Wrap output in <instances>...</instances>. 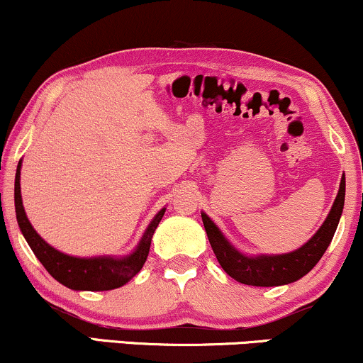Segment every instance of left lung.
I'll return each instance as SVG.
<instances>
[{"instance_id": "left-lung-1", "label": "left lung", "mask_w": 363, "mask_h": 363, "mask_svg": "<svg viewBox=\"0 0 363 363\" xmlns=\"http://www.w3.org/2000/svg\"><path fill=\"white\" fill-rule=\"evenodd\" d=\"M343 202H345V174L340 182V190L333 207L320 230L303 247L294 250V252L281 254V256H244L227 242V239L220 234L216 223L210 220L205 213H202V220L213 254H216L222 269L227 274L239 283L249 286H281L298 281L299 277L308 274L316 266V262L320 261L325 250L328 249L330 242H332L335 230L338 227L340 216H342Z\"/></svg>"}]
</instances>
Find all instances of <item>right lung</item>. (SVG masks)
<instances>
[{
	"instance_id": "obj_1",
	"label": "right lung",
	"mask_w": 363,
	"mask_h": 363,
	"mask_svg": "<svg viewBox=\"0 0 363 363\" xmlns=\"http://www.w3.org/2000/svg\"><path fill=\"white\" fill-rule=\"evenodd\" d=\"M20 168L21 163H18L16 178H15V208H16V220L23 232L26 242L33 250L38 261L43 264V267L50 272L52 277H55L58 283H62L70 289H82V291H109L121 288L126 284L131 277H134L141 271L143 264L146 262L147 252H150L151 237H153L156 227L164 216V208L160 210L158 216L151 220L145 235H143L140 245L134 250L131 256L123 259L114 257H72L62 254L50 247L45 240L33 230L28 218L25 216L23 203H21L20 194Z\"/></svg>"
}]
</instances>
